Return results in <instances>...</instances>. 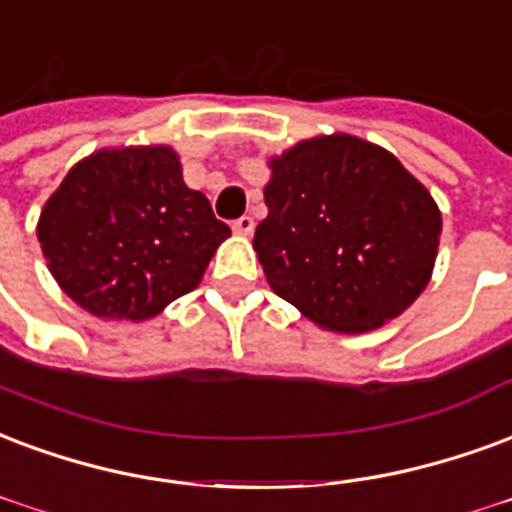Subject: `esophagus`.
I'll list each match as a JSON object with an SVG mask.
<instances>
[{"mask_svg":"<svg viewBox=\"0 0 512 512\" xmlns=\"http://www.w3.org/2000/svg\"><path fill=\"white\" fill-rule=\"evenodd\" d=\"M233 230H236L238 236H252V230H255V219L246 217L244 214V217L233 222Z\"/></svg>","mask_w":512,"mask_h":512,"instance_id":"obj_1","label":"esophagus"}]
</instances>
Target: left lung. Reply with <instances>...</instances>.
<instances>
[{"label": "left lung", "instance_id": "8db88e82", "mask_svg": "<svg viewBox=\"0 0 512 512\" xmlns=\"http://www.w3.org/2000/svg\"><path fill=\"white\" fill-rule=\"evenodd\" d=\"M268 168L255 252L279 298L333 333L374 331L415 304L442 214L391 151L333 132L298 140Z\"/></svg>", "mask_w": 512, "mask_h": 512}]
</instances>
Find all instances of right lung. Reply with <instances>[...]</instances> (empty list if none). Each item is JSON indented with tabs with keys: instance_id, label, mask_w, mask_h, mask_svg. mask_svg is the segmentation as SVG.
I'll return each instance as SVG.
<instances>
[{
	"instance_id": "1",
	"label": "right lung",
	"mask_w": 512,
	"mask_h": 512,
	"mask_svg": "<svg viewBox=\"0 0 512 512\" xmlns=\"http://www.w3.org/2000/svg\"><path fill=\"white\" fill-rule=\"evenodd\" d=\"M230 227L189 189L170 146H116L75 162L37 219L48 271L83 312L151 320L206 274Z\"/></svg>"
}]
</instances>
